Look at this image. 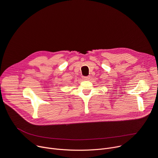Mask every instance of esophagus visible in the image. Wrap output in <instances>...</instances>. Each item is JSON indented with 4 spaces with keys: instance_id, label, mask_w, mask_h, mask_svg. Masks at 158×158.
Returning <instances> with one entry per match:
<instances>
[{
    "instance_id": "obj_1",
    "label": "esophagus",
    "mask_w": 158,
    "mask_h": 158,
    "mask_svg": "<svg viewBox=\"0 0 158 158\" xmlns=\"http://www.w3.org/2000/svg\"><path fill=\"white\" fill-rule=\"evenodd\" d=\"M82 78L84 80H88L90 79V77L88 76V77H82Z\"/></svg>"
}]
</instances>
